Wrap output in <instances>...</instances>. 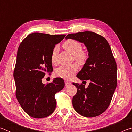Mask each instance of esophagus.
<instances>
[{"label": "esophagus", "mask_w": 132, "mask_h": 132, "mask_svg": "<svg viewBox=\"0 0 132 132\" xmlns=\"http://www.w3.org/2000/svg\"><path fill=\"white\" fill-rule=\"evenodd\" d=\"M64 83H65L66 85H68L70 83H71V82H70V81H68V80H65V81H64Z\"/></svg>", "instance_id": "obj_1"}]
</instances>
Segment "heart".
Wrapping results in <instances>:
<instances>
[{"label":"heart","mask_w":132,"mask_h":132,"mask_svg":"<svg viewBox=\"0 0 132 132\" xmlns=\"http://www.w3.org/2000/svg\"><path fill=\"white\" fill-rule=\"evenodd\" d=\"M62 46L64 50L73 55V59L79 64H84L86 63L87 59V55L82 51V45L79 42L74 39H68L64 42ZM57 50V47L56 46L52 51L51 55V62L52 63H56ZM78 69L79 67L76 64L63 65L56 69L55 74L59 77L69 79L77 72Z\"/></svg>","instance_id":"heart-1"}]
</instances>
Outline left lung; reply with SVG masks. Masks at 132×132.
I'll use <instances>...</instances> for the list:
<instances>
[{
	"label": "left lung",
	"mask_w": 132,
	"mask_h": 132,
	"mask_svg": "<svg viewBox=\"0 0 132 132\" xmlns=\"http://www.w3.org/2000/svg\"><path fill=\"white\" fill-rule=\"evenodd\" d=\"M83 42L89 57L77 75L81 80L90 81L87 88L73 82L77 93L73 97L75 111L86 117L102 114L108 108L117 86V66L109 44L104 37L92 31L70 34L66 39Z\"/></svg>",
	"instance_id": "1"
}]
</instances>
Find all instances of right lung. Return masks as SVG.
Returning <instances> with one entry per match:
<instances>
[{"label": "right lung", "mask_w": 132, "mask_h": 132, "mask_svg": "<svg viewBox=\"0 0 132 132\" xmlns=\"http://www.w3.org/2000/svg\"><path fill=\"white\" fill-rule=\"evenodd\" d=\"M65 36L31 33L23 39L18 49L13 73L15 96L21 108L31 117L45 118L55 111V95L64 88V80L57 77L45 85L42 79L46 71L53 70L52 51Z\"/></svg>", "instance_id": "obj_1"}]
</instances>
